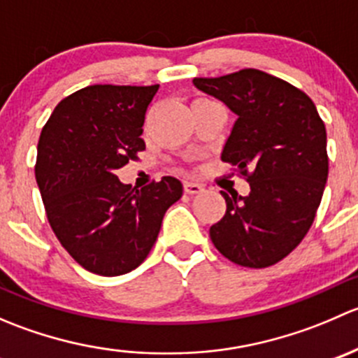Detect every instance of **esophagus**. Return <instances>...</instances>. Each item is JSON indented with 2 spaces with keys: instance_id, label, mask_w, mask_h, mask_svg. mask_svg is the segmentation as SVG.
<instances>
[{
  "instance_id": "34e87169",
  "label": "esophagus",
  "mask_w": 358,
  "mask_h": 358,
  "mask_svg": "<svg viewBox=\"0 0 358 358\" xmlns=\"http://www.w3.org/2000/svg\"><path fill=\"white\" fill-rule=\"evenodd\" d=\"M183 190H185V194L194 196V194H201L202 190H204V187L199 185V183H196V182H185L183 183Z\"/></svg>"
}]
</instances>
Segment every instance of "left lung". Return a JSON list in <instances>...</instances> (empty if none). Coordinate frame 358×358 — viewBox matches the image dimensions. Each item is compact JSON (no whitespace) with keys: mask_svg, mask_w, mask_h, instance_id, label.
<instances>
[{"mask_svg":"<svg viewBox=\"0 0 358 358\" xmlns=\"http://www.w3.org/2000/svg\"><path fill=\"white\" fill-rule=\"evenodd\" d=\"M194 85L237 114L222 161L251 187L246 197L222 192L227 211L209 237L236 265H275L301 243L319 209L329 173L326 124L305 92L258 69L194 78Z\"/></svg>","mask_w":358,"mask_h":358,"instance_id":"8db88e82","label":"left lung"}]
</instances>
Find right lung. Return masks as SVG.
<instances>
[{"instance_id": "1", "label": "right lung", "mask_w": 358, "mask_h": 358, "mask_svg": "<svg viewBox=\"0 0 358 358\" xmlns=\"http://www.w3.org/2000/svg\"><path fill=\"white\" fill-rule=\"evenodd\" d=\"M157 90L86 86L60 100L43 126L34 173L46 218L88 272L114 277L135 270L156 243L164 213L183 194L173 176L140 190L115 176L145 150L140 135Z\"/></svg>"}]
</instances>
